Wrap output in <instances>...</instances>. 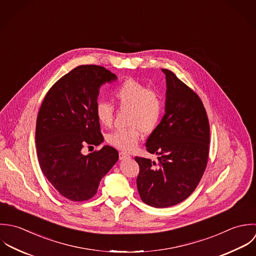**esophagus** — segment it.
I'll list each match as a JSON object with an SVG mask.
<instances>
[{"mask_svg": "<svg viewBox=\"0 0 256 256\" xmlns=\"http://www.w3.org/2000/svg\"><path fill=\"white\" fill-rule=\"evenodd\" d=\"M132 156L130 154H126V152H120V160H128V159H130Z\"/></svg>", "mask_w": 256, "mask_h": 256, "instance_id": "1", "label": "esophagus"}]
</instances>
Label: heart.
Returning <instances> with one entry per match:
<instances>
[{"mask_svg":"<svg viewBox=\"0 0 256 256\" xmlns=\"http://www.w3.org/2000/svg\"><path fill=\"white\" fill-rule=\"evenodd\" d=\"M114 99L120 108L128 110L126 130H116L106 134V142L124 152H132L142 138V132L146 134L154 132L159 124L163 102L158 93L150 90L134 79H126L112 92ZM114 106L110 102H97L95 112L98 122L104 126H110L114 118Z\"/></svg>","mask_w":256,"mask_h":256,"instance_id":"1","label":"heart"}]
</instances>
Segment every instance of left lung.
I'll list each match as a JSON object with an SVG mask.
<instances>
[{
    "label": "left lung",
    "mask_w": 256,
    "mask_h": 256,
    "mask_svg": "<svg viewBox=\"0 0 256 256\" xmlns=\"http://www.w3.org/2000/svg\"><path fill=\"white\" fill-rule=\"evenodd\" d=\"M166 78L165 114L146 142V150L158 157H136L142 200L167 208L187 199L199 184L208 162L210 126L199 96L177 76L161 69Z\"/></svg>",
    "instance_id": "1"
}]
</instances>
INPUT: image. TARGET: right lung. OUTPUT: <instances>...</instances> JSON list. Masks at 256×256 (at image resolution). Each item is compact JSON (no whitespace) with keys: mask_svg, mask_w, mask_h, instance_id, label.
Instances as JSON below:
<instances>
[{"mask_svg":"<svg viewBox=\"0 0 256 256\" xmlns=\"http://www.w3.org/2000/svg\"><path fill=\"white\" fill-rule=\"evenodd\" d=\"M116 79L102 66H78L52 86L40 108L36 144L40 168L57 192L71 201L95 196L118 160V152L108 146L82 154L85 144L104 142L95 108L101 86Z\"/></svg>","mask_w":256,"mask_h":256,"instance_id":"right-lung-1","label":"right lung"}]
</instances>
